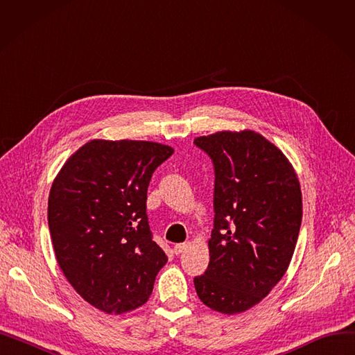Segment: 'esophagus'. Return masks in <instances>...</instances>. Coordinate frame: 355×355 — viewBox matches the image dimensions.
<instances>
[{"label":"esophagus","mask_w":355,"mask_h":355,"mask_svg":"<svg viewBox=\"0 0 355 355\" xmlns=\"http://www.w3.org/2000/svg\"><path fill=\"white\" fill-rule=\"evenodd\" d=\"M190 248V241H185V243H180V245H175L174 246V253L178 256V254H181L182 252H185Z\"/></svg>","instance_id":"esophagus-1"}]
</instances>
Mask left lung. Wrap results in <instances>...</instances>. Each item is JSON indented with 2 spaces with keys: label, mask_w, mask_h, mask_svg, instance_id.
<instances>
[{
  "label": "left lung",
  "mask_w": 355,
  "mask_h": 355,
  "mask_svg": "<svg viewBox=\"0 0 355 355\" xmlns=\"http://www.w3.org/2000/svg\"><path fill=\"white\" fill-rule=\"evenodd\" d=\"M194 144L214 165V229L207 270L194 277L204 305L240 313L281 281L302 221V193L292 164L254 130H221Z\"/></svg>",
  "instance_id": "obj_1"
}]
</instances>
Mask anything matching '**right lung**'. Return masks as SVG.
Returning <instances> with one entry per match:
<instances>
[{"instance_id":"1","label":"right lung","mask_w":355,"mask_h":355,"mask_svg":"<svg viewBox=\"0 0 355 355\" xmlns=\"http://www.w3.org/2000/svg\"><path fill=\"white\" fill-rule=\"evenodd\" d=\"M173 153L158 142L93 139L53 181L47 218L55 259L74 291L106 313L144 305L166 263L149 230L146 191Z\"/></svg>"}]
</instances>
